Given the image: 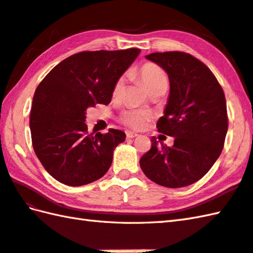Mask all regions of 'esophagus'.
<instances>
[{
	"label": "esophagus",
	"instance_id": "1",
	"mask_svg": "<svg viewBox=\"0 0 253 253\" xmlns=\"http://www.w3.org/2000/svg\"><path fill=\"white\" fill-rule=\"evenodd\" d=\"M138 136V133L133 132V131H126V137L128 139H132V138H136Z\"/></svg>",
	"mask_w": 253,
	"mask_h": 253
}]
</instances>
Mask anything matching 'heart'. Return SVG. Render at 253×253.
<instances>
[{
    "label": "heart",
    "instance_id": "b5f03b06",
    "mask_svg": "<svg viewBox=\"0 0 253 253\" xmlns=\"http://www.w3.org/2000/svg\"><path fill=\"white\" fill-rule=\"evenodd\" d=\"M137 75L141 78L142 83L146 87L148 92L151 94L155 91L168 88L169 78L162 68L157 64L146 63L138 69ZM124 78H120L113 88V95H120L123 89ZM149 118V114L143 111L139 110H126L122 113L121 121L126 125L133 128H142Z\"/></svg>",
    "mask_w": 253,
    "mask_h": 253
}]
</instances>
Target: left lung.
Listing matches in <instances>:
<instances>
[{
  "mask_svg": "<svg viewBox=\"0 0 253 253\" xmlns=\"http://www.w3.org/2000/svg\"><path fill=\"white\" fill-rule=\"evenodd\" d=\"M162 67L169 79V95L157 127L174 137L173 147L152 137L140 159L149 179L169 188L201 179L221 154L228 129L224 91L210 68L185 52L151 53L146 56Z\"/></svg>",
  "mask_w": 253,
  "mask_h": 253,
  "instance_id": "1",
  "label": "left lung"
}]
</instances>
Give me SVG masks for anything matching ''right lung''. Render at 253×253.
Wrapping results in <instances>:
<instances>
[{
	"label": "right lung",
	"mask_w": 253,
	"mask_h": 253,
	"mask_svg": "<svg viewBox=\"0 0 253 253\" xmlns=\"http://www.w3.org/2000/svg\"><path fill=\"white\" fill-rule=\"evenodd\" d=\"M140 49L84 51L62 61L38 85L30 111L35 153L53 178L83 186L101 178L125 132L88 135L85 111L109 104L113 88Z\"/></svg>",
	"instance_id": "right-lung-1"
}]
</instances>
